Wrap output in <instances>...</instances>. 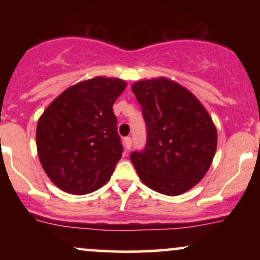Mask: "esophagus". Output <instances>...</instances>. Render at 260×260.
I'll list each match as a JSON object with an SVG mask.
<instances>
[{
    "instance_id": "34e87169",
    "label": "esophagus",
    "mask_w": 260,
    "mask_h": 260,
    "mask_svg": "<svg viewBox=\"0 0 260 260\" xmlns=\"http://www.w3.org/2000/svg\"><path fill=\"white\" fill-rule=\"evenodd\" d=\"M123 145L126 150H129L131 147H132V138H131V137H126V138L123 139Z\"/></svg>"
}]
</instances>
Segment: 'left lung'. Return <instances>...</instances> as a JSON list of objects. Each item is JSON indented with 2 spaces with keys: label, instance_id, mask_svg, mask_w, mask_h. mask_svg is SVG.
I'll return each mask as SVG.
<instances>
[{
  "label": "left lung",
  "instance_id": "obj_1",
  "mask_svg": "<svg viewBox=\"0 0 260 260\" xmlns=\"http://www.w3.org/2000/svg\"><path fill=\"white\" fill-rule=\"evenodd\" d=\"M132 90L142 106L147 144L131 161L145 186L165 196L194 187L210 168L217 134L194 95L166 78L140 80Z\"/></svg>",
  "mask_w": 260,
  "mask_h": 260
}]
</instances>
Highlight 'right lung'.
Here are the masks:
<instances>
[{"instance_id": "1", "label": "right lung", "mask_w": 260, "mask_h": 260, "mask_svg": "<svg viewBox=\"0 0 260 260\" xmlns=\"http://www.w3.org/2000/svg\"><path fill=\"white\" fill-rule=\"evenodd\" d=\"M126 86L123 80L105 77L80 82L39 118V159L59 189L88 194L110 180L123 151L112 105Z\"/></svg>"}]
</instances>
